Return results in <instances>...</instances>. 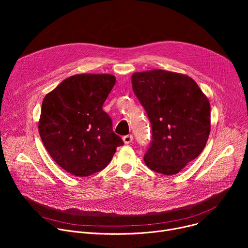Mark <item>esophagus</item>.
<instances>
[{
    "instance_id": "1",
    "label": "esophagus",
    "mask_w": 248,
    "mask_h": 248,
    "mask_svg": "<svg viewBox=\"0 0 248 248\" xmlns=\"http://www.w3.org/2000/svg\"><path fill=\"white\" fill-rule=\"evenodd\" d=\"M123 140H124V142L125 144H129L130 142H132L133 136H132V135H125V136L123 137Z\"/></svg>"
}]
</instances>
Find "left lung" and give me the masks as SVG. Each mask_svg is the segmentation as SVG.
Returning <instances> with one entry per match:
<instances>
[{"label": "left lung", "instance_id": "obj_1", "mask_svg": "<svg viewBox=\"0 0 248 248\" xmlns=\"http://www.w3.org/2000/svg\"><path fill=\"white\" fill-rule=\"evenodd\" d=\"M131 83L152 127L146 166L165 175L180 172L206 145L211 129L208 98L188 76L163 69L134 73Z\"/></svg>", "mask_w": 248, "mask_h": 248}]
</instances>
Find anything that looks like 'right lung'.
<instances>
[{
	"mask_svg": "<svg viewBox=\"0 0 248 248\" xmlns=\"http://www.w3.org/2000/svg\"><path fill=\"white\" fill-rule=\"evenodd\" d=\"M115 83L112 75H76L45 96L40 137L53 160L69 173L88 176L102 170L124 144L102 109Z\"/></svg>",
	"mask_w": 248,
	"mask_h": 248,
	"instance_id": "right-lung-1",
	"label": "right lung"
}]
</instances>
